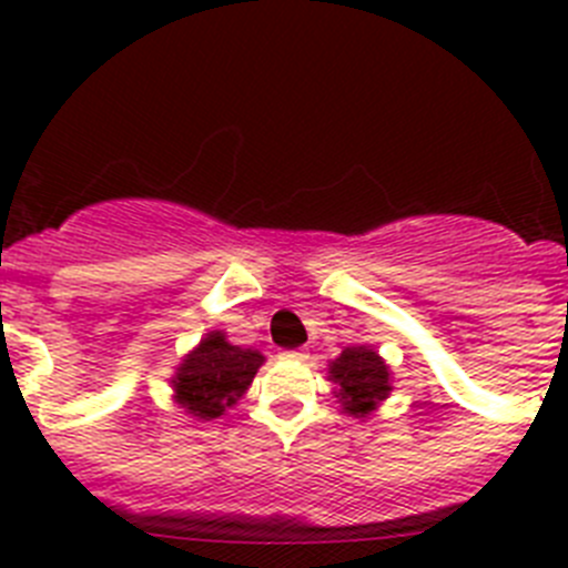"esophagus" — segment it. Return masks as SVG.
<instances>
[{
	"instance_id": "esophagus-1",
	"label": "esophagus",
	"mask_w": 568,
	"mask_h": 568,
	"mask_svg": "<svg viewBox=\"0 0 568 568\" xmlns=\"http://www.w3.org/2000/svg\"><path fill=\"white\" fill-rule=\"evenodd\" d=\"M284 358H293V361H307L310 355H307V349H304V346H298V349H287V353H284Z\"/></svg>"
}]
</instances>
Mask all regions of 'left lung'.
Listing matches in <instances>:
<instances>
[{"instance_id": "1", "label": "left lung", "mask_w": 568, "mask_h": 568, "mask_svg": "<svg viewBox=\"0 0 568 568\" xmlns=\"http://www.w3.org/2000/svg\"><path fill=\"white\" fill-rule=\"evenodd\" d=\"M329 378L338 384V398L344 413L361 415L373 413L375 404L389 395V369L378 353L366 346H346L344 353L329 364Z\"/></svg>"}]
</instances>
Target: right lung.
Wrapping results in <instances>:
<instances>
[{"mask_svg":"<svg viewBox=\"0 0 568 568\" xmlns=\"http://www.w3.org/2000/svg\"><path fill=\"white\" fill-rule=\"evenodd\" d=\"M264 355L233 346L222 333H210L175 373V400L195 418H219L244 395Z\"/></svg>","mask_w":568,"mask_h":568,"instance_id":"obj_1","label":"right lung"}]
</instances>
